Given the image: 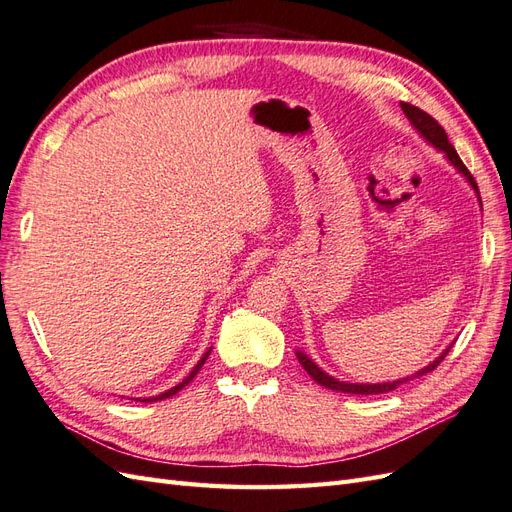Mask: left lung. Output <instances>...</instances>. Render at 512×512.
<instances>
[{
    "instance_id": "obj_1",
    "label": "left lung",
    "mask_w": 512,
    "mask_h": 512,
    "mask_svg": "<svg viewBox=\"0 0 512 512\" xmlns=\"http://www.w3.org/2000/svg\"><path fill=\"white\" fill-rule=\"evenodd\" d=\"M400 106H402V110H404V115L408 117V121L413 123V128L423 136V139H426L434 149H439V152H443V154H445V158L450 160L452 165L458 169V173H463L465 180L471 184V189L476 191V195H478V202H480V191H478V184H476V180H473V176L469 173V169L463 165V160H460V156L456 154L454 145L450 143V139H447V134H445V130L439 126V121L432 119V117L428 115V112H423V110H421V108H417V106H410V104H406V102H402ZM480 206H482V202H480ZM452 345H454V343H452ZM452 345H447L445 350L441 352V356H436L428 367L419 369L417 373H413V376H406V378H402V380H393V382H378V384L343 382V380L334 378V376H330V373L323 371V369L315 363V360L310 358V356H306L304 352H299V350H297L295 354H297L299 365H302V367L308 371V376L313 378L317 384L326 386V389L339 391V393H352V395H378V393H389V391H395L397 386H400V384H404V382H408V380H413V378H419V376H423V373H430V371H434L436 367H439L441 360L447 356V352L452 350Z\"/></svg>"
}]
</instances>
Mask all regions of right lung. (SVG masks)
Returning a JSON list of instances; mask_svg holds the SVG:
<instances>
[{
  "mask_svg": "<svg viewBox=\"0 0 512 512\" xmlns=\"http://www.w3.org/2000/svg\"><path fill=\"white\" fill-rule=\"evenodd\" d=\"M208 354H210V350L202 356V358H199L197 360V365L193 367V371L189 373V376H186L180 384H176V386H171V389L169 391H165V393H160V395H156V397H139V402H158V400H165V397H171V395H176L180 389H184V386L186 384H189L195 376H197V373H199V369H202V365L206 363V358H208Z\"/></svg>",
  "mask_w": 512,
  "mask_h": 512,
  "instance_id": "obj_1",
  "label": "right lung"
}]
</instances>
